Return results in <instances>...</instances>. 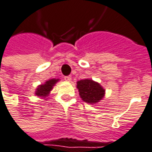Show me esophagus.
I'll use <instances>...</instances> for the list:
<instances>
[{
    "mask_svg": "<svg viewBox=\"0 0 152 152\" xmlns=\"http://www.w3.org/2000/svg\"><path fill=\"white\" fill-rule=\"evenodd\" d=\"M64 80H65L66 81H71V80H72V77H71V76H65Z\"/></svg>",
    "mask_w": 152,
    "mask_h": 152,
    "instance_id": "esophagus-1",
    "label": "esophagus"
}]
</instances>
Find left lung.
<instances>
[{
	"mask_svg": "<svg viewBox=\"0 0 152 152\" xmlns=\"http://www.w3.org/2000/svg\"><path fill=\"white\" fill-rule=\"evenodd\" d=\"M80 96L83 101L88 104H96L99 102L104 96V89L96 81L85 79L77 82Z\"/></svg>",
	"mask_w": 152,
	"mask_h": 152,
	"instance_id": "obj_1",
	"label": "left lung"
}]
</instances>
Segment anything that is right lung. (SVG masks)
I'll use <instances>...</instances> for the list:
<instances>
[{"instance_id":"add662e5","label":"right lung","mask_w":152,"mask_h":152,"mask_svg":"<svg viewBox=\"0 0 152 152\" xmlns=\"http://www.w3.org/2000/svg\"><path fill=\"white\" fill-rule=\"evenodd\" d=\"M59 81V79H52V80H47L44 84L39 86L36 89V92L35 94L39 96V97H41V98H46L49 95V93L51 92V90L53 89V86Z\"/></svg>"}]
</instances>
